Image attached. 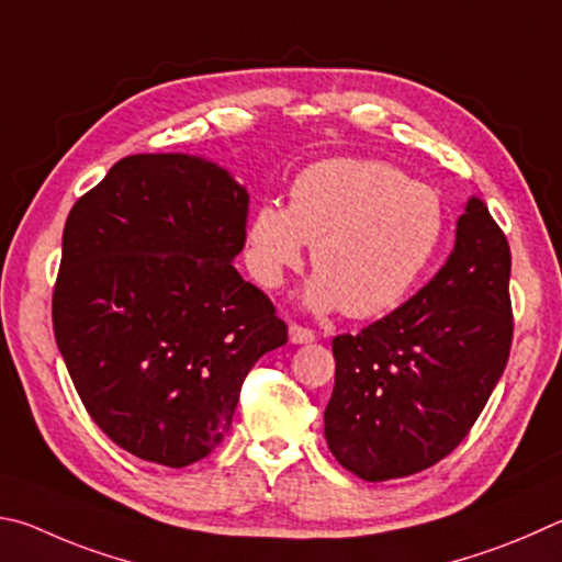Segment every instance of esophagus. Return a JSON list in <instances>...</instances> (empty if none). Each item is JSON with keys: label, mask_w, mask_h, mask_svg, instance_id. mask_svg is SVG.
I'll list each match as a JSON object with an SVG mask.
<instances>
[{"label": "esophagus", "mask_w": 562, "mask_h": 562, "mask_svg": "<svg viewBox=\"0 0 562 562\" xmlns=\"http://www.w3.org/2000/svg\"><path fill=\"white\" fill-rule=\"evenodd\" d=\"M289 338H291V342H296V346H303V342L316 340V333H313L311 328L299 326V323H291V326H289Z\"/></svg>", "instance_id": "1"}]
</instances>
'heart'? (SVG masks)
<instances>
[{
	"instance_id": "b5f03b06",
	"label": "heart",
	"mask_w": 562,
	"mask_h": 562,
	"mask_svg": "<svg viewBox=\"0 0 562 562\" xmlns=\"http://www.w3.org/2000/svg\"><path fill=\"white\" fill-rule=\"evenodd\" d=\"M447 210L435 187L387 162L326 160L303 170L289 206L263 202L246 226V263L266 289L301 269L313 241L306 301L375 318L397 308L441 244Z\"/></svg>"
}]
</instances>
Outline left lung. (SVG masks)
I'll return each instance as SVG.
<instances>
[{
    "instance_id": "obj_1",
    "label": "left lung",
    "mask_w": 562,
    "mask_h": 562,
    "mask_svg": "<svg viewBox=\"0 0 562 562\" xmlns=\"http://www.w3.org/2000/svg\"><path fill=\"white\" fill-rule=\"evenodd\" d=\"M508 279L506 234L471 196L435 279L358 336L333 338L336 387L323 419L342 467L366 481L402 479L461 445L508 362Z\"/></svg>"
}]
</instances>
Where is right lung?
<instances>
[{"label":"right lung","mask_w":562,"mask_h":562,"mask_svg":"<svg viewBox=\"0 0 562 562\" xmlns=\"http://www.w3.org/2000/svg\"><path fill=\"white\" fill-rule=\"evenodd\" d=\"M246 214L229 172L180 153L123 157L68 212L56 346L88 415L137 459L212 454L254 362L289 340L232 263Z\"/></svg>","instance_id":"obj_1"}]
</instances>
